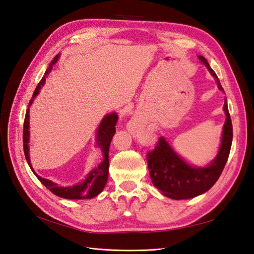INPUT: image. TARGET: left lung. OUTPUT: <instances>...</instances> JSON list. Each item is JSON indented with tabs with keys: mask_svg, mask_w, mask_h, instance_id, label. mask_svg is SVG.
Returning <instances> with one entry per match:
<instances>
[{
	"mask_svg": "<svg viewBox=\"0 0 254 254\" xmlns=\"http://www.w3.org/2000/svg\"><path fill=\"white\" fill-rule=\"evenodd\" d=\"M199 59L216 79L218 89L224 91L219 79L207 61L202 55H199ZM224 111L226 113V122L224 124L222 144L217 156L210 166L196 168L188 165L175 153L163 137L159 139L155 148L148 152L146 157L152 183L167 198L174 200L194 198L211 189L217 182L226 165L233 142V124L226 100L224 103Z\"/></svg>",
	"mask_w": 254,
	"mask_h": 254,
	"instance_id": "obj_1",
	"label": "left lung"
}]
</instances>
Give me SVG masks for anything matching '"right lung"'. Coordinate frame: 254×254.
I'll use <instances>...</instances> for the list:
<instances>
[{"label":"right lung","instance_id":"obj_1","mask_svg":"<svg viewBox=\"0 0 254 254\" xmlns=\"http://www.w3.org/2000/svg\"><path fill=\"white\" fill-rule=\"evenodd\" d=\"M58 60H59V56H55L53 61L50 63L49 68L47 69L46 74H44V76L42 77L40 82L38 83L35 92L32 94V98L29 102V106L32 103L33 99L36 98V95L39 93V90H40V88L44 84L46 77L48 76L51 69L53 68V65L58 62ZM117 120H118V116L116 113H112L110 115H106L102 120V122H101L98 132H97V143L103 152V161L98 167H95L94 170L90 172V174L86 177V179L83 180V182H81L80 184H78L76 186H71V187H59L58 185L52 183L51 180L42 178L40 176H38V175H36L38 179L41 182V184L43 186H46L51 192L54 193L55 195L61 196V198H64V199H69V200L92 199L95 195H98L99 193L102 192V190L104 189L106 185V182H108L109 167H110L109 149H110L112 138L116 131L115 126H116ZM22 141H24V152H25L26 160L32 171V166L30 164V159H29V146H28V142H29V108L27 109L26 116H25Z\"/></svg>","mask_w":254,"mask_h":254}]
</instances>
